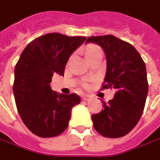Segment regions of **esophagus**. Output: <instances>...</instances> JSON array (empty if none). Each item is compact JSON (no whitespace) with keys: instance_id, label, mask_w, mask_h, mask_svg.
<instances>
[{"instance_id":"34e87169","label":"esophagus","mask_w":160,"mask_h":160,"mask_svg":"<svg viewBox=\"0 0 160 160\" xmlns=\"http://www.w3.org/2000/svg\"><path fill=\"white\" fill-rule=\"evenodd\" d=\"M81 98H82V99H83V100L87 101L92 98V96H91V95H89V94H85V95H82V97Z\"/></svg>"}]
</instances>
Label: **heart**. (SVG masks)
<instances>
[{"label":"heart","instance_id":"obj_1","mask_svg":"<svg viewBox=\"0 0 160 160\" xmlns=\"http://www.w3.org/2000/svg\"><path fill=\"white\" fill-rule=\"evenodd\" d=\"M98 54H102V51H101L100 48L95 44H89L85 49V55H86L87 60Z\"/></svg>","mask_w":160,"mask_h":160}]
</instances>
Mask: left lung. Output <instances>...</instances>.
<instances>
[{"label":"left lung","mask_w":160,"mask_h":160,"mask_svg":"<svg viewBox=\"0 0 160 160\" xmlns=\"http://www.w3.org/2000/svg\"><path fill=\"white\" fill-rule=\"evenodd\" d=\"M104 49L107 68L103 89L114 88V98L102 101L104 109L92 115L94 128L104 137L119 138L128 134L140 120L148 92L144 61L134 46L112 35L90 37Z\"/></svg>","instance_id":"obj_1"}]
</instances>
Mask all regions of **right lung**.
I'll return each mask as SVG.
<instances>
[{"label":"right lung","mask_w":160,"mask_h":160,"mask_svg":"<svg viewBox=\"0 0 160 160\" xmlns=\"http://www.w3.org/2000/svg\"><path fill=\"white\" fill-rule=\"evenodd\" d=\"M87 37H68L53 32L30 42L14 69L13 94L23 122L39 137H55L66 130L73 106L80 103L76 93L53 91L51 78L64 74L70 56Z\"/></svg>","instance_id":"add662e5"}]
</instances>
